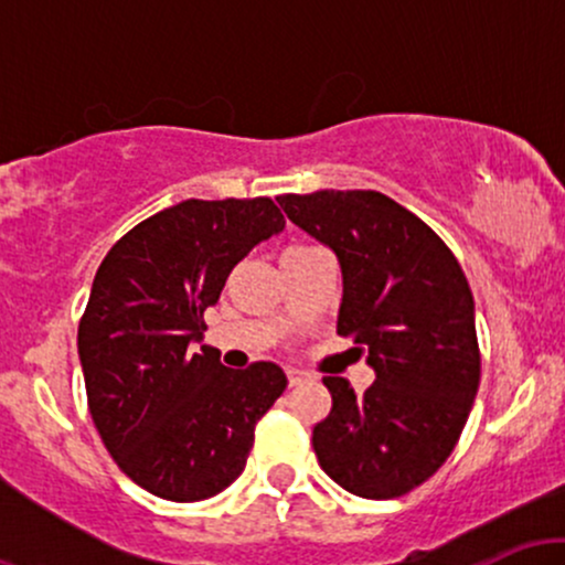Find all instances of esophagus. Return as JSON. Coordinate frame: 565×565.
Masks as SVG:
<instances>
[{
	"instance_id": "1",
	"label": "esophagus",
	"mask_w": 565,
	"mask_h": 565,
	"mask_svg": "<svg viewBox=\"0 0 565 565\" xmlns=\"http://www.w3.org/2000/svg\"><path fill=\"white\" fill-rule=\"evenodd\" d=\"M287 380H289V387H295V385H300V382L308 380V374L297 366H287Z\"/></svg>"
}]
</instances>
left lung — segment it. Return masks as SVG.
<instances>
[{"label":"left lung","instance_id":"8db88e82","mask_svg":"<svg viewBox=\"0 0 565 565\" xmlns=\"http://www.w3.org/2000/svg\"><path fill=\"white\" fill-rule=\"evenodd\" d=\"M278 204L334 249L337 334L377 372L361 395L323 377L332 412L313 427L319 465L355 497H404L449 459L481 382L468 278L430 225L380 191L284 193Z\"/></svg>","mask_w":565,"mask_h":565}]
</instances>
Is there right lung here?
Segmentation results:
<instances>
[{
	"label": "right lung",
	"mask_w": 565,
	"mask_h": 565,
	"mask_svg": "<svg viewBox=\"0 0 565 565\" xmlns=\"http://www.w3.org/2000/svg\"><path fill=\"white\" fill-rule=\"evenodd\" d=\"M281 228L268 196L188 199L127 231L97 268L79 321L87 406L119 470L153 497L199 502L236 481L287 387L270 361L228 369L191 345L236 263Z\"/></svg>",
	"instance_id": "1"
}]
</instances>
